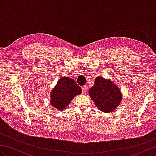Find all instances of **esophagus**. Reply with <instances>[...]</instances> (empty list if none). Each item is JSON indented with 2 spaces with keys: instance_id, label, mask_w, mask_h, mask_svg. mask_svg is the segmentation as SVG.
<instances>
[{
  "instance_id": "1",
  "label": "esophagus",
  "mask_w": 156,
  "mask_h": 156,
  "mask_svg": "<svg viewBox=\"0 0 156 156\" xmlns=\"http://www.w3.org/2000/svg\"><path fill=\"white\" fill-rule=\"evenodd\" d=\"M82 92H83V94H86V91H87V87H86V86H82Z\"/></svg>"
}]
</instances>
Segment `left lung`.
I'll list each match as a JSON object with an SVG mask.
<instances>
[{"instance_id":"1","label":"left lung","mask_w":156,"mask_h":156,"mask_svg":"<svg viewBox=\"0 0 156 156\" xmlns=\"http://www.w3.org/2000/svg\"><path fill=\"white\" fill-rule=\"evenodd\" d=\"M89 95L99 109L104 113L114 111L122 98L119 87L102 77L95 79L94 86L89 90Z\"/></svg>"}]
</instances>
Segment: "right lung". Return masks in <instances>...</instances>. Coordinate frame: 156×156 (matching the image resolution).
<instances>
[{
	"instance_id": "right-lung-1",
	"label": "right lung",
	"mask_w": 156,
	"mask_h": 156,
	"mask_svg": "<svg viewBox=\"0 0 156 156\" xmlns=\"http://www.w3.org/2000/svg\"><path fill=\"white\" fill-rule=\"evenodd\" d=\"M82 90L74 80L62 77L51 93V104L58 110H63Z\"/></svg>"
}]
</instances>
